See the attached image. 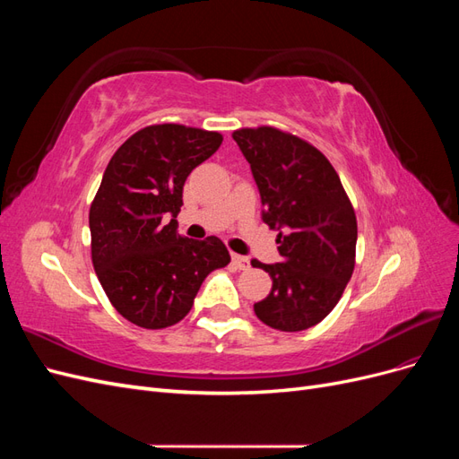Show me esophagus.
<instances>
[{
  "instance_id": "obj_1",
  "label": "esophagus",
  "mask_w": 459,
  "mask_h": 459,
  "mask_svg": "<svg viewBox=\"0 0 459 459\" xmlns=\"http://www.w3.org/2000/svg\"><path fill=\"white\" fill-rule=\"evenodd\" d=\"M231 262H233V266L238 268V270H248V268H251V260H248L247 256H241V255H233Z\"/></svg>"
}]
</instances>
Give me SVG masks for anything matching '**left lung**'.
I'll return each mask as SVG.
<instances>
[{
    "mask_svg": "<svg viewBox=\"0 0 459 459\" xmlns=\"http://www.w3.org/2000/svg\"><path fill=\"white\" fill-rule=\"evenodd\" d=\"M262 199V220L277 230L281 262L262 264L270 295L255 304L260 322L304 331L337 307L356 264L358 224L339 174L322 151L273 126L235 130Z\"/></svg>",
    "mask_w": 459,
    "mask_h": 459,
    "instance_id": "left-lung-1",
    "label": "left lung"
}]
</instances>
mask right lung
Wrapping results in <instances>:
<instances>
[{"label":"right lung","mask_w":459,"mask_h":459,"mask_svg":"<svg viewBox=\"0 0 459 459\" xmlns=\"http://www.w3.org/2000/svg\"><path fill=\"white\" fill-rule=\"evenodd\" d=\"M221 134L152 124L108 160L90 206L91 262L117 312L145 329L184 319L204 277L230 264L226 245L176 231L191 170L214 155Z\"/></svg>","instance_id":"right-lung-1"}]
</instances>
